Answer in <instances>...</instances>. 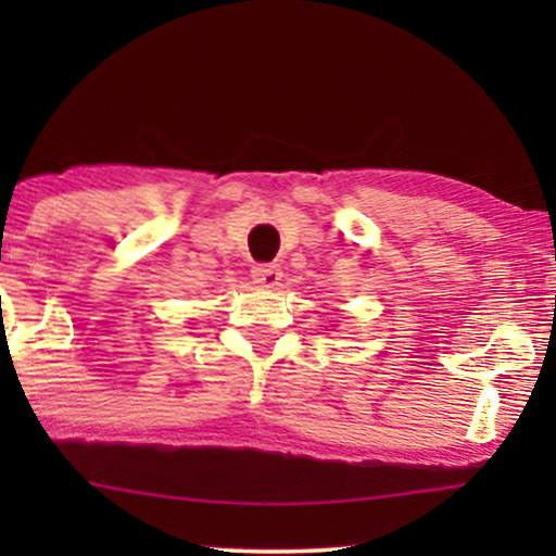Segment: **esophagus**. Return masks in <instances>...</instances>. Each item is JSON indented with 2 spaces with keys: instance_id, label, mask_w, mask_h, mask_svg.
Here are the masks:
<instances>
[{
  "instance_id": "esophagus-1",
  "label": "esophagus",
  "mask_w": 556,
  "mask_h": 556,
  "mask_svg": "<svg viewBox=\"0 0 556 556\" xmlns=\"http://www.w3.org/2000/svg\"><path fill=\"white\" fill-rule=\"evenodd\" d=\"M280 276H283V273H280L278 265H255V268H253V280L263 288L278 286Z\"/></svg>"
}]
</instances>
